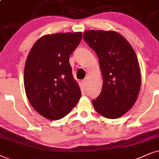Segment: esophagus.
I'll return each mask as SVG.
<instances>
[{
    "instance_id": "obj_1",
    "label": "esophagus",
    "mask_w": 159,
    "mask_h": 159,
    "mask_svg": "<svg viewBox=\"0 0 159 159\" xmlns=\"http://www.w3.org/2000/svg\"><path fill=\"white\" fill-rule=\"evenodd\" d=\"M81 83H82V84H83V86H84V87H85L86 85V80H83V81H81Z\"/></svg>"
}]
</instances>
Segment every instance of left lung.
<instances>
[{"label": "left lung", "mask_w": 159, "mask_h": 159, "mask_svg": "<svg viewBox=\"0 0 159 159\" xmlns=\"http://www.w3.org/2000/svg\"><path fill=\"white\" fill-rule=\"evenodd\" d=\"M83 38L95 51L103 75L100 95L92 100L94 109L108 119H116L137 99L141 75L137 57L128 42L115 31L89 30Z\"/></svg>", "instance_id": "left-lung-1"}]
</instances>
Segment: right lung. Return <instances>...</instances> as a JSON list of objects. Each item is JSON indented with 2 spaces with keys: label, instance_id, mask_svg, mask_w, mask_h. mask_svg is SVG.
I'll return each instance as SVG.
<instances>
[{
  "label": "right lung",
  "instance_id": "1",
  "mask_svg": "<svg viewBox=\"0 0 159 159\" xmlns=\"http://www.w3.org/2000/svg\"><path fill=\"white\" fill-rule=\"evenodd\" d=\"M81 36V32L45 35L28 56L24 69L26 96L32 107L47 119L65 117L81 97L69 61Z\"/></svg>",
  "mask_w": 159,
  "mask_h": 159
}]
</instances>
